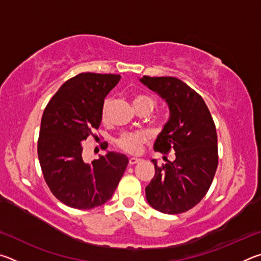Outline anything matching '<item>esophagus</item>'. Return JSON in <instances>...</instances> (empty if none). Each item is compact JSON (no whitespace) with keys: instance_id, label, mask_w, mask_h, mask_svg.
Here are the masks:
<instances>
[{"instance_id":"obj_1","label":"esophagus","mask_w":261,"mask_h":261,"mask_svg":"<svg viewBox=\"0 0 261 261\" xmlns=\"http://www.w3.org/2000/svg\"><path fill=\"white\" fill-rule=\"evenodd\" d=\"M141 160L138 158H130L129 159V165L130 166H134V165H137V163H139Z\"/></svg>"}]
</instances>
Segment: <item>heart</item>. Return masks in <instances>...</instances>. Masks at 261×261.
<instances>
[{"instance_id": "1", "label": "heart", "mask_w": 261, "mask_h": 261, "mask_svg": "<svg viewBox=\"0 0 261 261\" xmlns=\"http://www.w3.org/2000/svg\"><path fill=\"white\" fill-rule=\"evenodd\" d=\"M132 102L137 110L148 109L151 110L154 107V99L146 93H135L132 95ZM102 120H106V105L102 108ZM149 139V134L146 131H126L118 137L115 141L117 148L127 154H138L140 153L143 145Z\"/></svg>"}]
</instances>
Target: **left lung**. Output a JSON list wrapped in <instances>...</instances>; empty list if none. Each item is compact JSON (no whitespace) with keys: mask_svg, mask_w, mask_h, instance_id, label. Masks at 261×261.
Returning <instances> with one entry per match:
<instances>
[{"mask_svg":"<svg viewBox=\"0 0 261 261\" xmlns=\"http://www.w3.org/2000/svg\"><path fill=\"white\" fill-rule=\"evenodd\" d=\"M140 82L167 101L170 118L154 144V151L175 152L176 159L155 167L145 192L148 204L166 214H179L206 196L218 168V135L201 96L175 77L144 76Z\"/></svg>","mask_w":261,"mask_h":261,"instance_id":"obj_1","label":"left lung"}]
</instances>
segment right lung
I'll use <instances>...</instances> for the list:
<instances>
[{
	"instance_id": "add662e5",
	"label": "right lung",
	"mask_w": 261,
	"mask_h": 261,
	"mask_svg": "<svg viewBox=\"0 0 261 261\" xmlns=\"http://www.w3.org/2000/svg\"><path fill=\"white\" fill-rule=\"evenodd\" d=\"M120 78L79 73L60 87L43 110L38 139L43 178L57 199L72 208L91 210L107 202L129 163L125 155L114 152L90 163L82 155V141L95 137L105 98Z\"/></svg>"
}]
</instances>
